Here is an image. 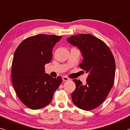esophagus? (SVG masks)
<instances>
[{
	"label": "esophagus",
	"mask_w": 130,
	"mask_h": 130,
	"mask_svg": "<svg viewBox=\"0 0 130 130\" xmlns=\"http://www.w3.org/2000/svg\"><path fill=\"white\" fill-rule=\"evenodd\" d=\"M62 79H63V81H67L70 80L69 78H68V77L66 76H63L62 77Z\"/></svg>",
	"instance_id": "34e87169"
}]
</instances>
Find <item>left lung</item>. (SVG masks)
<instances>
[{
	"mask_svg": "<svg viewBox=\"0 0 130 130\" xmlns=\"http://www.w3.org/2000/svg\"><path fill=\"white\" fill-rule=\"evenodd\" d=\"M67 41L80 50L83 60L79 67L88 73L86 85L73 79L76 89L72 94L73 102L85 110L95 109L104 102L113 85V54L104 42L89 34L72 36Z\"/></svg>",
	"mask_w": 130,
	"mask_h": 130,
	"instance_id": "obj_1",
	"label": "left lung"
}]
</instances>
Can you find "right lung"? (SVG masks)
<instances>
[{
  "label": "right lung",
  "mask_w": 130,
  "mask_h": 130,
  "mask_svg": "<svg viewBox=\"0 0 130 130\" xmlns=\"http://www.w3.org/2000/svg\"><path fill=\"white\" fill-rule=\"evenodd\" d=\"M55 35H39L23 41L12 61V84L21 102L31 109L43 108L51 103L54 92L62 81L60 76L45 73V64L52 58V49L62 38Z\"/></svg>",
  "instance_id": "obj_1"
}]
</instances>
